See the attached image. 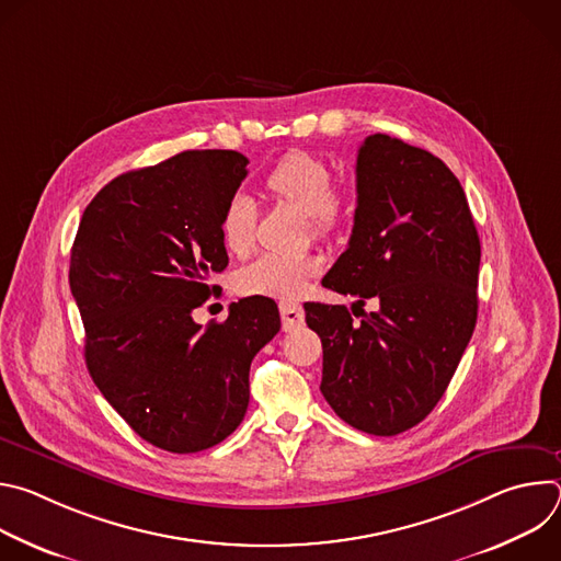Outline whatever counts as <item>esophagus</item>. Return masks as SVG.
<instances>
[{"instance_id":"esophagus-1","label":"esophagus","mask_w":561,"mask_h":561,"mask_svg":"<svg viewBox=\"0 0 561 561\" xmlns=\"http://www.w3.org/2000/svg\"><path fill=\"white\" fill-rule=\"evenodd\" d=\"M279 314H282V329L293 331L304 324V308L297 304H279Z\"/></svg>"}]
</instances>
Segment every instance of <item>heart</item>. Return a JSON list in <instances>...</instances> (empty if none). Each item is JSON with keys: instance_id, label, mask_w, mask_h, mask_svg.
I'll return each mask as SVG.
<instances>
[{"instance_id": "b5f03b06", "label": "heart", "mask_w": 561, "mask_h": 561, "mask_svg": "<svg viewBox=\"0 0 561 561\" xmlns=\"http://www.w3.org/2000/svg\"><path fill=\"white\" fill-rule=\"evenodd\" d=\"M333 175L327 159L308 150L282 154L266 173L264 193L301 210L314 237H331L342 230L351 217V199L344 191L331 186ZM255 204L234 195L221 215V244L230 255L244 257L255 247ZM322 264L312 255L282 257L262 255L237 273L234 284L242 295H262L275 299L299 297Z\"/></svg>"}]
</instances>
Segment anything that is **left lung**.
Masks as SVG:
<instances>
[{"label": "left lung", "instance_id": "8db88e82", "mask_svg": "<svg viewBox=\"0 0 561 561\" xmlns=\"http://www.w3.org/2000/svg\"><path fill=\"white\" fill-rule=\"evenodd\" d=\"M355 173L351 242L322 284L379 308L362 310V322L346 306L304 310L322 340L319 390L331 409L390 437L420 424L457 370L477 322L482 247L459 180L428 150L375 133Z\"/></svg>", "mask_w": 561, "mask_h": 561}]
</instances>
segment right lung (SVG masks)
Listing matches in <instances>:
<instances>
[{
	"instance_id": "obj_1",
	"label": "right lung",
	"mask_w": 561,
	"mask_h": 561,
	"mask_svg": "<svg viewBox=\"0 0 561 561\" xmlns=\"http://www.w3.org/2000/svg\"><path fill=\"white\" fill-rule=\"evenodd\" d=\"M237 150H186L124 173L87 206L70 251L95 386L126 424L169 453H197L242 424L251 362L277 335L268 297L230 304L226 322L193 310L228 264L221 215L247 178Z\"/></svg>"
}]
</instances>
